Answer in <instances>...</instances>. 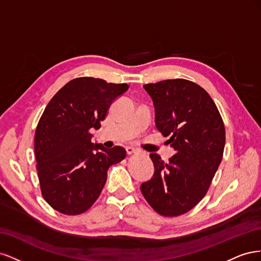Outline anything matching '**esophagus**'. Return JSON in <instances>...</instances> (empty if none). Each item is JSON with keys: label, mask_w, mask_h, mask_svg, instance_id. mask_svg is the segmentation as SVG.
<instances>
[{"label": "esophagus", "mask_w": 261, "mask_h": 261, "mask_svg": "<svg viewBox=\"0 0 261 261\" xmlns=\"http://www.w3.org/2000/svg\"><path fill=\"white\" fill-rule=\"evenodd\" d=\"M126 152H127V154H134V153H137V149H135L134 147H126Z\"/></svg>", "instance_id": "esophagus-1"}]
</instances>
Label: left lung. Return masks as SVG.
<instances>
[{"label":"left lung","mask_w":261,"mask_h":261,"mask_svg":"<svg viewBox=\"0 0 261 261\" xmlns=\"http://www.w3.org/2000/svg\"><path fill=\"white\" fill-rule=\"evenodd\" d=\"M155 111V126L174 148L165 163L150 153L152 178L140 185L147 202L163 217L188 212L207 194L223 156L225 128L208 92L191 81L167 80L144 85Z\"/></svg>","instance_id":"obj_1"}]
</instances>
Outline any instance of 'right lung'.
Returning a JSON list of instances; mask_svg holds the SVG:
<instances>
[{"instance_id":"right-lung-1","label":"right lung","mask_w":261,"mask_h":261,"mask_svg":"<svg viewBox=\"0 0 261 261\" xmlns=\"http://www.w3.org/2000/svg\"><path fill=\"white\" fill-rule=\"evenodd\" d=\"M127 84L80 77L61 88L44 109L35 134L38 177L44 200L67 216L86 212L98 199L112 164L126 150L92 144L112 102L127 91Z\"/></svg>"}]
</instances>
